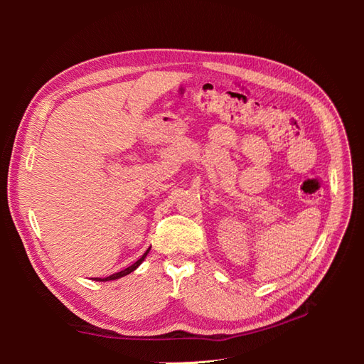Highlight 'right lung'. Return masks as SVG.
I'll list each match as a JSON object with an SVG mask.
<instances>
[{"mask_svg": "<svg viewBox=\"0 0 364 364\" xmlns=\"http://www.w3.org/2000/svg\"><path fill=\"white\" fill-rule=\"evenodd\" d=\"M150 252V249L146 250L144 255H142V258H139L133 266H129V267H127V269H123V270H120V272H117V274H112V275H109V277H106V278H95L97 282H109V280H117V278H120V277H125V275H128V274H131L133 272V270L141 264V262L145 259V257H146V253Z\"/></svg>", "mask_w": 364, "mask_h": 364, "instance_id": "add662e5", "label": "right lung"}]
</instances>
